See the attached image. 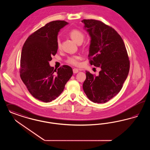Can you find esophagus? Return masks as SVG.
Returning a JSON list of instances; mask_svg holds the SVG:
<instances>
[{
	"mask_svg": "<svg viewBox=\"0 0 150 150\" xmlns=\"http://www.w3.org/2000/svg\"><path fill=\"white\" fill-rule=\"evenodd\" d=\"M78 72H79V70H78V69L74 68V69H73V72H74V74H76V73H78Z\"/></svg>",
	"mask_w": 150,
	"mask_h": 150,
	"instance_id": "obj_1",
	"label": "esophagus"
}]
</instances>
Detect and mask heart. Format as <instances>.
<instances>
[{
  "mask_svg": "<svg viewBox=\"0 0 150 150\" xmlns=\"http://www.w3.org/2000/svg\"><path fill=\"white\" fill-rule=\"evenodd\" d=\"M69 36L72 38V40L78 43L79 42H83L84 40V33L80 30H71L69 33ZM57 45L59 48L61 47V42L59 39L57 41ZM81 59L80 56H73L68 57L67 60V62L71 64L72 65H78L79 63V60Z\"/></svg>",
  "mask_w": 150,
  "mask_h": 150,
  "instance_id": "b5f03b06",
  "label": "heart"
}]
</instances>
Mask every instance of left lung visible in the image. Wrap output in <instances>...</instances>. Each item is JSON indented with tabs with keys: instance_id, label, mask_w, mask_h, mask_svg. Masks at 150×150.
<instances>
[{
	"instance_id": "obj_1",
	"label": "left lung",
	"mask_w": 150,
	"mask_h": 150,
	"mask_svg": "<svg viewBox=\"0 0 150 150\" xmlns=\"http://www.w3.org/2000/svg\"><path fill=\"white\" fill-rule=\"evenodd\" d=\"M84 29L90 36L91 65L100 69L98 76L86 72L83 88L91 102L104 103L118 94L128 76L129 61L120 35L101 21L84 19Z\"/></svg>"
}]
</instances>
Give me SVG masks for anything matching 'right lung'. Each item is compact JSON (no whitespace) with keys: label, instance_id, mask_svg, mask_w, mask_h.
<instances>
[{"label":"right lung","instance_id":"1","mask_svg":"<svg viewBox=\"0 0 150 150\" xmlns=\"http://www.w3.org/2000/svg\"><path fill=\"white\" fill-rule=\"evenodd\" d=\"M68 24L64 21L49 22L29 36L22 50L21 78L30 94L42 102L59 96L73 74L69 66L56 70L49 64L57 51L59 32Z\"/></svg>","mask_w":150,"mask_h":150}]
</instances>
